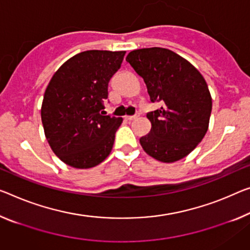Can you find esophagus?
I'll return each mask as SVG.
<instances>
[{"mask_svg": "<svg viewBox=\"0 0 250 250\" xmlns=\"http://www.w3.org/2000/svg\"><path fill=\"white\" fill-rule=\"evenodd\" d=\"M137 117H138V115H134V116H125V120L133 121V120H136Z\"/></svg>", "mask_w": 250, "mask_h": 250, "instance_id": "34e87169", "label": "esophagus"}]
</instances>
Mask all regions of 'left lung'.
Masks as SVG:
<instances>
[{
  "mask_svg": "<svg viewBox=\"0 0 250 250\" xmlns=\"http://www.w3.org/2000/svg\"><path fill=\"white\" fill-rule=\"evenodd\" d=\"M126 61L143 78L151 102L162 104L147 114L152 127L140 138L142 147L163 163L186 157L209 127L212 99L203 76L187 59L165 48L133 50Z\"/></svg>",
  "mask_w": 250,
  "mask_h": 250,
  "instance_id": "8db88e82",
  "label": "left lung"
}]
</instances>
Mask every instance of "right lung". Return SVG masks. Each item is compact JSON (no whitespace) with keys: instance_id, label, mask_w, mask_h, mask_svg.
Returning <instances> with one entry per match:
<instances>
[{"instance_id":"add662e5","label":"right lung","mask_w":250,"mask_h":250,"mask_svg":"<svg viewBox=\"0 0 250 250\" xmlns=\"http://www.w3.org/2000/svg\"><path fill=\"white\" fill-rule=\"evenodd\" d=\"M125 51L88 50L68 59L44 91L41 121L53 153L69 167L90 168L112 152L123 118L106 115L103 102Z\"/></svg>"}]
</instances>
